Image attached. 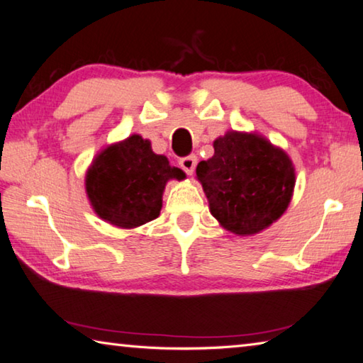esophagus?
I'll list each match as a JSON object with an SVG mask.
<instances>
[{"label": "esophagus", "instance_id": "34e87169", "mask_svg": "<svg viewBox=\"0 0 363 363\" xmlns=\"http://www.w3.org/2000/svg\"><path fill=\"white\" fill-rule=\"evenodd\" d=\"M179 167L186 171L187 174H194L195 167H196V157L195 155H189L184 157V159L179 160Z\"/></svg>", "mask_w": 363, "mask_h": 363}]
</instances>
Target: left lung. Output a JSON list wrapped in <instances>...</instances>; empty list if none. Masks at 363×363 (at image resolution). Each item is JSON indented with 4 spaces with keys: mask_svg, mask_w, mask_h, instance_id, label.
<instances>
[{
    "mask_svg": "<svg viewBox=\"0 0 363 363\" xmlns=\"http://www.w3.org/2000/svg\"><path fill=\"white\" fill-rule=\"evenodd\" d=\"M214 155L196 167L209 211L238 236L263 232L286 213L295 168L284 150L265 136L228 130L213 143Z\"/></svg>",
    "mask_w": 363,
    "mask_h": 363,
    "instance_id": "8db88e82",
    "label": "left lung"
}]
</instances>
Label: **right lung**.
<instances>
[{"mask_svg":"<svg viewBox=\"0 0 363 363\" xmlns=\"http://www.w3.org/2000/svg\"><path fill=\"white\" fill-rule=\"evenodd\" d=\"M171 179H186V173L135 133L96 154L85 173V192L100 219L130 230L160 216L164 186Z\"/></svg>","mask_w":363,"mask_h":363,"instance_id":"1","label":"right lung"}]
</instances>
